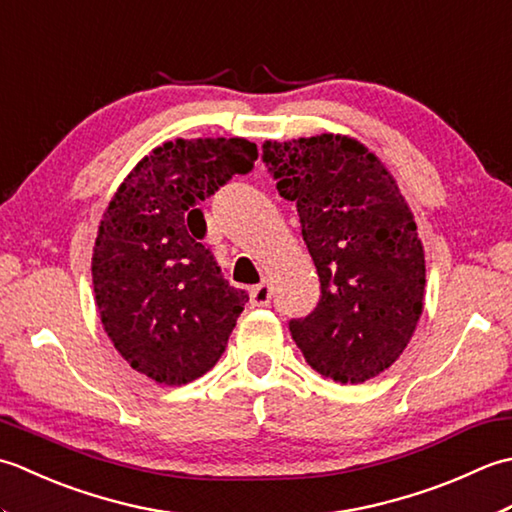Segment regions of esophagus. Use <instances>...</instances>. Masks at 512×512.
Instances as JSON below:
<instances>
[{
	"mask_svg": "<svg viewBox=\"0 0 512 512\" xmlns=\"http://www.w3.org/2000/svg\"><path fill=\"white\" fill-rule=\"evenodd\" d=\"M271 294H274V289H271L269 280H263V283L256 285L252 289V294H249V300H252L254 307H267L269 300H271Z\"/></svg>",
	"mask_w": 512,
	"mask_h": 512,
	"instance_id": "34e87169",
	"label": "esophagus"
}]
</instances>
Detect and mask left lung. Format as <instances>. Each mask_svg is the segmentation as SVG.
Masks as SVG:
<instances>
[{
	"label": "left lung",
	"instance_id": "1",
	"mask_svg": "<svg viewBox=\"0 0 512 512\" xmlns=\"http://www.w3.org/2000/svg\"><path fill=\"white\" fill-rule=\"evenodd\" d=\"M263 163L296 203L320 278L318 307L289 320L311 369L362 384L400 358L422 316L424 249L382 161L340 134L267 141Z\"/></svg>",
	"mask_w": 512,
	"mask_h": 512
}]
</instances>
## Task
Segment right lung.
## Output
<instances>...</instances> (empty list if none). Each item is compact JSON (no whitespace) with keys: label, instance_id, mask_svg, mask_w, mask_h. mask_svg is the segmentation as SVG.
Wrapping results in <instances>:
<instances>
[{"label":"right lung","instance_id":"right-lung-1","mask_svg":"<svg viewBox=\"0 0 512 512\" xmlns=\"http://www.w3.org/2000/svg\"><path fill=\"white\" fill-rule=\"evenodd\" d=\"M256 159L247 139L168 141L137 163L103 214L92 254L99 316L121 358L154 382L181 387L223 356L247 294L201 243L198 205Z\"/></svg>","mask_w":512,"mask_h":512}]
</instances>
